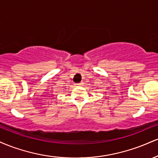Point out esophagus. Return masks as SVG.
Returning <instances> with one entry per match:
<instances>
[{"mask_svg":"<svg viewBox=\"0 0 158 158\" xmlns=\"http://www.w3.org/2000/svg\"><path fill=\"white\" fill-rule=\"evenodd\" d=\"M77 85H79V86H83V85H84V82H82V81H81V82L78 83Z\"/></svg>","mask_w":158,"mask_h":158,"instance_id":"obj_1","label":"esophagus"}]
</instances>
